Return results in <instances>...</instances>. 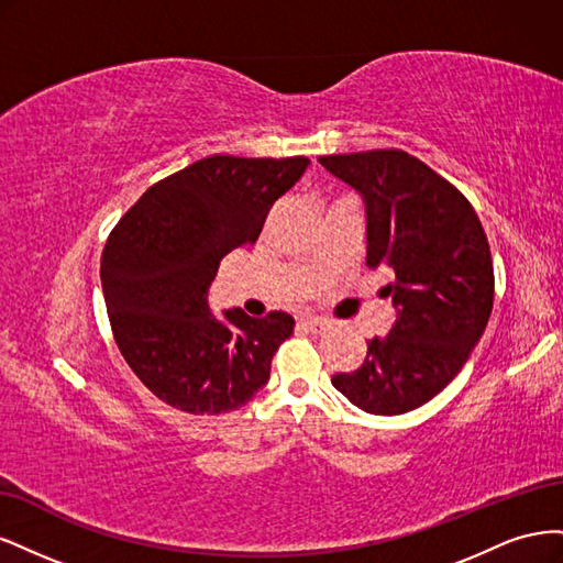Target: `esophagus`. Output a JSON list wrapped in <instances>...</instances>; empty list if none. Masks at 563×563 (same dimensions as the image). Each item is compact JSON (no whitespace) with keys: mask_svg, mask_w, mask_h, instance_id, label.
Returning <instances> with one entry per match:
<instances>
[{"mask_svg":"<svg viewBox=\"0 0 563 563\" xmlns=\"http://www.w3.org/2000/svg\"><path fill=\"white\" fill-rule=\"evenodd\" d=\"M298 327L308 333H321V331H327L329 323H327V319H319V317H305L298 321Z\"/></svg>","mask_w":563,"mask_h":563,"instance_id":"34e87169","label":"esophagus"}]
</instances>
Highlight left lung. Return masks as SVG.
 <instances>
[{
	"label": "left lung",
	"mask_w": 563,
	"mask_h": 563,
	"mask_svg": "<svg viewBox=\"0 0 563 563\" xmlns=\"http://www.w3.org/2000/svg\"><path fill=\"white\" fill-rule=\"evenodd\" d=\"M366 211V265L387 267L397 321L368 340L364 364L333 387L373 416L437 397L470 360L493 310V261L465 195L404 150L319 157Z\"/></svg>",
	"instance_id": "1"
}]
</instances>
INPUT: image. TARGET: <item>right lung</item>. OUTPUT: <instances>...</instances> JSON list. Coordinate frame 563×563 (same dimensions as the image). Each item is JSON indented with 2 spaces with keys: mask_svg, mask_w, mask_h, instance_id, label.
Returning <instances> with one entry per match:
<instances>
[{
  "mask_svg": "<svg viewBox=\"0 0 563 563\" xmlns=\"http://www.w3.org/2000/svg\"><path fill=\"white\" fill-rule=\"evenodd\" d=\"M308 157L213 155L155 183L110 232L100 282L114 343L164 404L195 416L236 411L269 380L294 333L286 312L211 314L220 261L258 240L265 218Z\"/></svg>",
  "mask_w": 563,
  "mask_h": 563,
  "instance_id": "1",
  "label": "right lung"
}]
</instances>
